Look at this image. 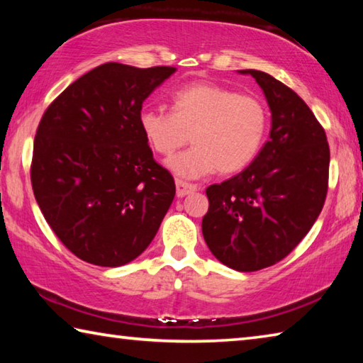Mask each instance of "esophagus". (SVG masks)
Listing matches in <instances>:
<instances>
[{"instance_id": "obj_1", "label": "esophagus", "mask_w": 363, "mask_h": 363, "mask_svg": "<svg viewBox=\"0 0 363 363\" xmlns=\"http://www.w3.org/2000/svg\"><path fill=\"white\" fill-rule=\"evenodd\" d=\"M199 189V186H195V184H189L186 181H181V179H176V195L182 199V196H186L189 194L195 192V190Z\"/></svg>"}]
</instances>
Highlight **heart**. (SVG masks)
<instances>
[{"mask_svg":"<svg viewBox=\"0 0 363 363\" xmlns=\"http://www.w3.org/2000/svg\"><path fill=\"white\" fill-rule=\"evenodd\" d=\"M169 102L171 113L143 108L138 123L147 144L163 157L173 155L190 136L194 147L168 162L174 174L186 179H199L216 169L233 174L253 163L269 128V110L259 97L196 82L177 89Z\"/></svg>","mask_w":363,"mask_h":363,"instance_id":"heart-1","label":"heart"}]
</instances>
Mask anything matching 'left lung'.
<instances>
[{
  "mask_svg": "<svg viewBox=\"0 0 363 363\" xmlns=\"http://www.w3.org/2000/svg\"><path fill=\"white\" fill-rule=\"evenodd\" d=\"M250 73L272 112L269 140L247 169L206 189L201 232L227 267L253 272L284 259L320 214L328 190L327 134L307 104L279 79Z\"/></svg>",
  "mask_w": 363,
  "mask_h": 363,
  "instance_id": "obj_1",
  "label": "left lung"
}]
</instances>
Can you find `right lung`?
<instances>
[{"label":"right lung","mask_w":363,"mask_h":363,"mask_svg":"<svg viewBox=\"0 0 363 363\" xmlns=\"http://www.w3.org/2000/svg\"><path fill=\"white\" fill-rule=\"evenodd\" d=\"M174 72L102 64L43 113L30 167L33 194L49 227L79 259L102 267L136 259L173 203V176L153 160L138 116Z\"/></svg>","instance_id":"add662e5"}]
</instances>
